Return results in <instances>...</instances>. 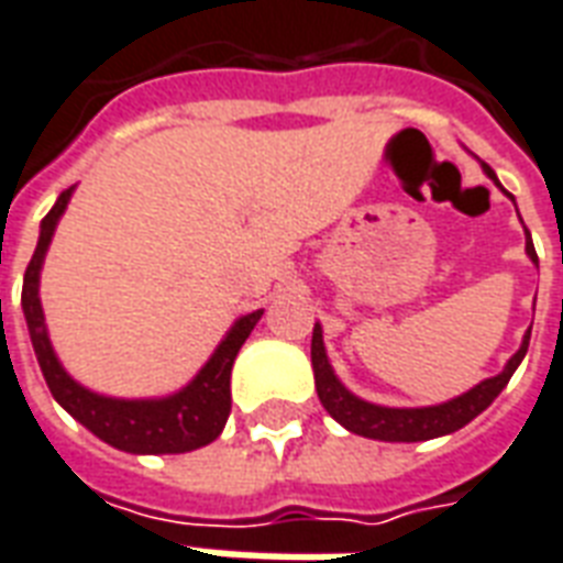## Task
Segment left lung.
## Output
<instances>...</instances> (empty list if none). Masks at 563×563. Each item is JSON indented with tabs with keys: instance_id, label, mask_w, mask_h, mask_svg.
Wrapping results in <instances>:
<instances>
[{
	"instance_id": "1",
	"label": "left lung",
	"mask_w": 563,
	"mask_h": 563,
	"mask_svg": "<svg viewBox=\"0 0 563 563\" xmlns=\"http://www.w3.org/2000/svg\"><path fill=\"white\" fill-rule=\"evenodd\" d=\"M484 172L496 180V172H493L487 163H484ZM526 252L528 257L538 264V252H534L531 236H528ZM528 341H531V329H528L526 341H522V346L514 353V358L507 362L505 371H501L498 377L484 379L481 386H475L472 391H466V395L454 397V400H448V404H439V407L388 409L358 400L356 395H350V391L338 383V377L332 374V365H329L327 350H323V332H320V327H314V335H311V365H314L317 397H320V404L327 407V412L335 418L338 424H344L350 433H358V437L383 439V442H424V439L445 437V433H454L460 427H466L472 418L481 416V412L496 400L498 391L507 386V379L514 377V371L519 367V362L526 358Z\"/></svg>"
}]
</instances>
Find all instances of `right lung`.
<instances>
[{
    "label": "right lung",
    "instance_id": "right-lung-1",
    "mask_svg": "<svg viewBox=\"0 0 563 563\" xmlns=\"http://www.w3.org/2000/svg\"><path fill=\"white\" fill-rule=\"evenodd\" d=\"M70 192H74V186L58 196L56 207L41 222V240H37L35 255L25 266L23 278V314L46 386L79 424H86L95 437H100L112 448L130 451V454H184V451H196V448L213 442L231 416L234 358L264 311L240 317L225 341L219 344L213 358L201 367V374L177 395L163 397V400H112V397H100L82 388L67 377L65 367L58 365L49 338H46L44 311H41V299H37L41 264H44L46 246L53 240L58 217L65 213L67 201H70Z\"/></svg>",
    "mask_w": 563,
    "mask_h": 563
}]
</instances>
